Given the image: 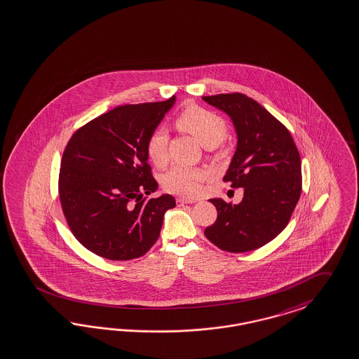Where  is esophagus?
<instances>
[{
    "label": "esophagus",
    "mask_w": 359,
    "mask_h": 359,
    "mask_svg": "<svg viewBox=\"0 0 359 359\" xmlns=\"http://www.w3.org/2000/svg\"><path fill=\"white\" fill-rule=\"evenodd\" d=\"M175 202H177L178 206H182V205H186V203H193L194 201H193V199L177 198L175 199Z\"/></svg>",
    "instance_id": "34e87169"
}]
</instances>
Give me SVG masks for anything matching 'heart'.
I'll list each match as a JSON object with an SVG mask.
<instances>
[{"instance_id": "obj_1", "label": "heart", "mask_w": 359, "mask_h": 359, "mask_svg": "<svg viewBox=\"0 0 359 359\" xmlns=\"http://www.w3.org/2000/svg\"><path fill=\"white\" fill-rule=\"evenodd\" d=\"M175 126L191 134L209 150L222 144L227 134L226 121L208 109L199 107H186L177 117ZM147 158L157 168H165L169 161V137L163 129H157L149 135L147 141ZM206 178V172L199 168L172 166L162 175L163 189L169 193L194 197L198 193L199 184Z\"/></svg>"}]
</instances>
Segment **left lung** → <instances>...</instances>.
I'll use <instances>...</instances> for the list:
<instances>
[{"label": "left lung", "mask_w": 359, "mask_h": 359, "mask_svg": "<svg viewBox=\"0 0 359 359\" xmlns=\"http://www.w3.org/2000/svg\"><path fill=\"white\" fill-rule=\"evenodd\" d=\"M227 113L238 145L224 177L233 189L243 187L238 205L210 199L217 219L205 236L221 250H255L287 226L302 191L301 157L287 128L265 107L242 93L202 97Z\"/></svg>", "instance_id": "8db88e82"}]
</instances>
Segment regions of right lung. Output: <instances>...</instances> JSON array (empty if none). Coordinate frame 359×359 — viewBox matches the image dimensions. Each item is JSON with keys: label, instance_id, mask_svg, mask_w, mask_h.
Wrapping results in <instances>:
<instances>
[{"label": "right lung", "instance_id": "obj_1", "mask_svg": "<svg viewBox=\"0 0 359 359\" xmlns=\"http://www.w3.org/2000/svg\"><path fill=\"white\" fill-rule=\"evenodd\" d=\"M175 97L122 105L89 121L70 137L58 175L67 226L88 250L111 261L147 254L160 237L163 214L175 206L147 163V141Z\"/></svg>", "mask_w": 359, "mask_h": 359}]
</instances>
